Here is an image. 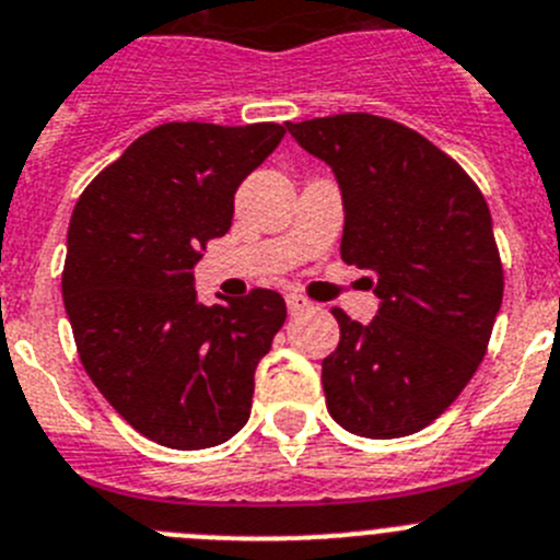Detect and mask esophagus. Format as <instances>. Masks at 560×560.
<instances>
[{
    "label": "esophagus",
    "instance_id": "1",
    "mask_svg": "<svg viewBox=\"0 0 560 560\" xmlns=\"http://www.w3.org/2000/svg\"><path fill=\"white\" fill-rule=\"evenodd\" d=\"M310 301H306L304 295H298V292H287V310H290V315H301V312L310 310Z\"/></svg>",
    "mask_w": 560,
    "mask_h": 560
}]
</instances>
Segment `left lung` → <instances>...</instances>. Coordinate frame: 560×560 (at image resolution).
<instances>
[{
  "label": "left lung",
  "instance_id": "obj_1",
  "mask_svg": "<svg viewBox=\"0 0 560 560\" xmlns=\"http://www.w3.org/2000/svg\"><path fill=\"white\" fill-rule=\"evenodd\" d=\"M287 129L334 171L339 254L368 270L378 298L370 323L331 310L328 415L357 436H409L462 395L492 337L503 268L489 207L458 162L389 118L348 113Z\"/></svg>",
  "mask_w": 560,
  "mask_h": 560
}]
</instances>
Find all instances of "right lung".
Instances as JSON below:
<instances>
[{
    "label": "right lung",
    "instance_id": "add662e5",
    "mask_svg": "<svg viewBox=\"0 0 560 560\" xmlns=\"http://www.w3.org/2000/svg\"><path fill=\"white\" fill-rule=\"evenodd\" d=\"M287 129L162 124L88 185L68 226L62 301L82 368L135 431L174 451L232 439L284 298L203 306L192 268L232 226L234 192Z\"/></svg>",
    "mask_w": 560,
    "mask_h": 560
}]
</instances>
